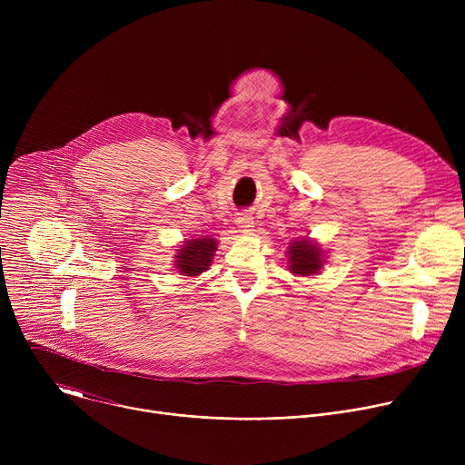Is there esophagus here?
Returning <instances> with one entry per match:
<instances>
[{
    "mask_svg": "<svg viewBox=\"0 0 465 465\" xmlns=\"http://www.w3.org/2000/svg\"><path fill=\"white\" fill-rule=\"evenodd\" d=\"M237 228H239V232H242V233H250V232H253V219L250 217V215H246V213H242V215H239L237 217Z\"/></svg>",
    "mask_w": 465,
    "mask_h": 465,
    "instance_id": "obj_1",
    "label": "esophagus"
}]
</instances>
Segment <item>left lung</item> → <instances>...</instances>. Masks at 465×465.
Listing matches in <instances>:
<instances>
[{
  "instance_id": "left-lung-1",
  "label": "left lung",
  "mask_w": 465,
  "mask_h": 465,
  "mask_svg": "<svg viewBox=\"0 0 465 465\" xmlns=\"http://www.w3.org/2000/svg\"><path fill=\"white\" fill-rule=\"evenodd\" d=\"M287 271L296 278H312L318 276L323 269L327 252L322 244L311 237L294 239L287 252Z\"/></svg>"
}]
</instances>
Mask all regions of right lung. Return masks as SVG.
I'll use <instances>...</instances> for the list:
<instances>
[{"label":"right lung","instance_id":"right-lung-1","mask_svg":"<svg viewBox=\"0 0 465 465\" xmlns=\"http://www.w3.org/2000/svg\"><path fill=\"white\" fill-rule=\"evenodd\" d=\"M217 239L203 235L196 239H185L174 253V271L185 278H196L206 272L217 252Z\"/></svg>","mask_w":465,"mask_h":465}]
</instances>
